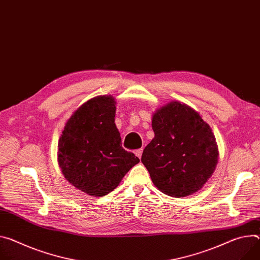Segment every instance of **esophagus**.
I'll use <instances>...</instances> for the list:
<instances>
[{
  "instance_id": "34e87169",
  "label": "esophagus",
  "mask_w": 260,
  "mask_h": 260,
  "mask_svg": "<svg viewBox=\"0 0 260 260\" xmlns=\"http://www.w3.org/2000/svg\"><path fill=\"white\" fill-rule=\"evenodd\" d=\"M142 153H143V149L141 148V149H137L136 151H135V154L139 157V158H141V156H142Z\"/></svg>"
}]
</instances>
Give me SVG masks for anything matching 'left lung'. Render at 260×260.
<instances>
[{"mask_svg": "<svg viewBox=\"0 0 260 260\" xmlns=\"http://www.w3.org/2000/svg\"><path fill=\"white\" fill-rule=\"evenodd\" d=\"M151 125L154 138L141 160L154 185L177 198L200 190L218 164V145L210 126L179 102L156 110Z\"/></svg>", "mask_w": 260, "mask_h": 260, "instance_id": "obj_1", "label": "left lung"}]
</instances>
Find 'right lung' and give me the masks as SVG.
<instances>
[{
    "label": "right lung",
    "mask_w": 260,
    "mask_h": 260,
    "mask_svg": "<svg viewBox=\"0 0 260 260\" xmlns=\"http://www.w3.org/2000/svg\"><path fill=\"white\" fill-rule=\"evenodd\" d=\"M115 100L101 95L83 104L66 122L58 143L65 178L84 193L102 197L140 161L121 146L115 124Z\"/></svg>",
    "instance_id": "add662e5"
}]
</instances>
